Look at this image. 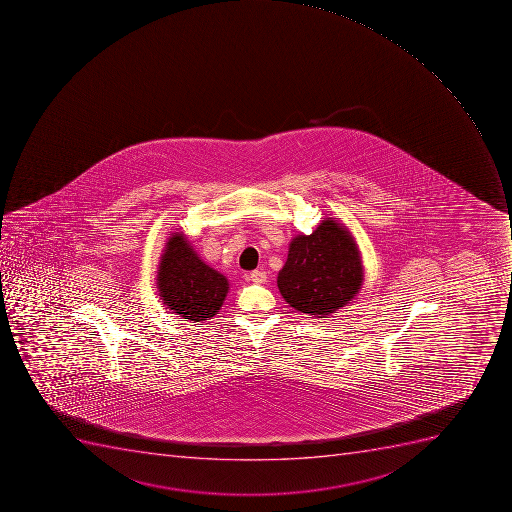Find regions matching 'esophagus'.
<instances>
[{
    "label": "esophagus",
    "mask_w": 512,
    "mask_h": 512,
    "mask_svg": "<svg viewBox=\"0 0 512 512\" xmlns=\"http://www.w3.org/2000/svg\"><path fill=\"white\" fill-rule=\"evenodd\" d=\"M249 279L253 280L254 284H264L266 282L267 276L264 271H253L251 272V276Z\"/></svg>",
    "instance_id": "1"
}]
</instances>
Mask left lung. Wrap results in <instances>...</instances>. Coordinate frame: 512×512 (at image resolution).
<instances>
[{"mask_svg": "<svg viewBox=\"0 0 512 512\" xmlns=\"http://www.w3.org/2000/svg\"><path fill=\"white\" fill-rule=\"evenodd\" d=\"M364 280L359 249L347 228L326 218L312 235L295 236L277 276L285 302L326 318L356 297Z\"/></svg>", "mask_w": 512, "mask_h": 512, "instance_id": "1", "label": "left lung"}]
</instances>
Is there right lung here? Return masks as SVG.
<instances>
[{
    "label": "right lung",
    "instance_id": "right-lung-1",
    "mask_svg": "<svg viewBox=\"0 0 512 512\" xmlns=\"http://www.w3.org/2000/svg\"><path fill=\"white\" fill-rule=\"evenodd\" d=\"M156 280L166 307L194 323L215 316L228 294L227 277L207 266L183 233L166 243Z\"/></svg>",
    "mask_w": 512,
    "mask_h": 512
}]
</instances>
